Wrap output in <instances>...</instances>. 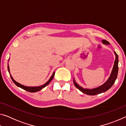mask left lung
<instances>
[{
	"mask_svg": "<svg viewBox=\"0 0 126 126\" xmlns=\"http://www.w3.org/2000/svg\"><path fill=\"white\" fill-rule=\"evenodd\" d=\"M102 42L103 44H107H107H110V43L106 40H102ZM114 54L115 55H116V58H115L113 67L112 68V71L111 72V73L110 74V77L108 78V79L107 80V81L101 85V86L94 88H84L80 86L76 82L75 79L73 78V83L75 87H77L82 92L90 95L98 94L103 93L104 92L108 90L114 83L115 80L117 79V74H118V56L116 52H114Z\"/></svg>",
	"mask_w": 126,
	"mask_h": 126,
	"instance_id": "left-lung-1",
	"label": "left lung"
}]
</instances>
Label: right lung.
Listing matches in <instances>:
<instances>
[{"mask_svg": "<svg viewBox=\"0 0 126 126\" xmlns=\"http://www.w3.org/2000/svg\"><path fill=\"white\" fill-rule=\"evenodd\" d=\"M9 60H8V61H9ZM8 72H9V74H10V77H11L12 79L13 80V82L15 84H16V86H17L18 87H20V88H22L23 89H24V90H25V91H27L28 92H37L41 90V89H42L43 88H44V87L47 86V85L51 82V80H52L53 79V78H54V74H55V72H54L53 73L52 76H51L50 77L49 79L47 81V82L46 83H44L43 85H42V86H38V87H28V86H24V85H23V84H21L20 83H19L16 82V81L13 78L12 76H11V74L10 73V70H9V64L8 65Z\"/></svg>", "mask_w": 126, "mask_h": 126, "instance_id": "1", "label": "right lung"}]
</instances>
